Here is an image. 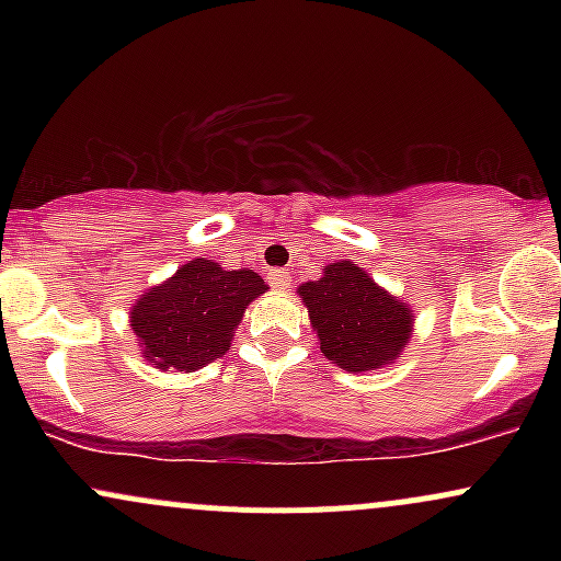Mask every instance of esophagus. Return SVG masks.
<instances>
[{
	"label": "esophagus",
	"instance_id": "34e87169",
	"mask_svg": "<svg viewBox=\"0 0 561 561\" xmlns=\"http://www.w3.org/2000/svg\"><path fill=\"white\" fill-rule=\"evenodd\" d=\"M268 282H272L274 289H287L293 285V276H289L287 268H274V272L268 274Z\"/></svg>",
	"mask_w": 561,
	"mask_h": 561
}]
</instances>
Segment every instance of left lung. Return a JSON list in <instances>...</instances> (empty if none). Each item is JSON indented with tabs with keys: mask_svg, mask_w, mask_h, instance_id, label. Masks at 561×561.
Listing matches in <instances>:
<instances>
[{
	"mask_svg": "<svg viewBox=\"0 0 561 561\" xmlns=\"http://www.w3.org/2000/svg\"><path fill=\"white\" fill-rule=\"evenodd\" d=\"M298 295L321 353L351 375L396 364L414 334L409 302L379 287L353 261L327 263L317 282H302Z\"/></svg>",
	"mask_w": 561,
	"mask_h": 561,
	"instance_id": "8db88e82",
	"label": "left lung"
}]
</instances>
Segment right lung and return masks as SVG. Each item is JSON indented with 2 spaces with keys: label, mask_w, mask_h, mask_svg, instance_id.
<instances>
[{
  "label": "right lung",
  "mask_w": 561,
  "mask_h": 561,
  "mask_svg": "<svg viewBox=\"0 0 561 561\" xmlns=\"http://www.w3.org/2000/svg\"><path fill=\"white\" fill-rule=\"evenodd\" d=\"M266 289L253 268L227 272L208 259L186 261L128 311L141 358L160 371L203 369L229 351L244 308Z\"/></svg>",
  "instance_id": "add662e5"
}]
</instances>
